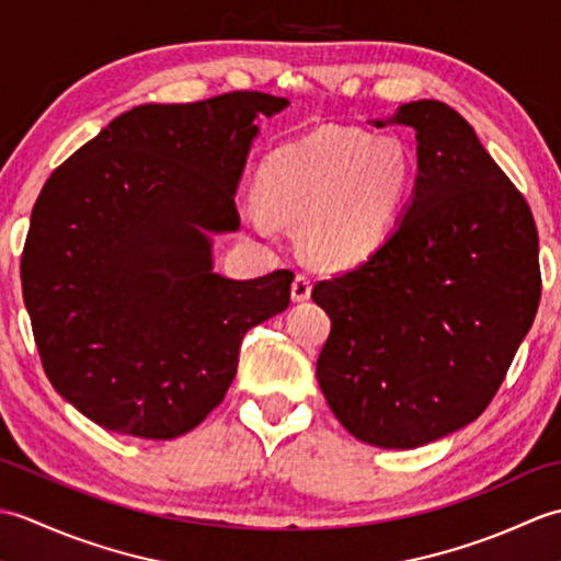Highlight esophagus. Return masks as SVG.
<instances>
[{
  "label": "esophagus",
  "mask_w": 561,
  "mask_h": 561,
  "mask_svg": "<svg viewBox=\"0 0 561 561\" xmlns=\"http://www.w3.org/2000/svg\"><path fill=\"white\" fill-rule=\"evenodd\" d=\"M308 296H311V277L299 272L291 282V299L294 301H306Z\"/></svg>",
  "instance_id": "obj_1"
}]
</instances>
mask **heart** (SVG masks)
Returning a JSON list of instances; mask_svg holds the SVG:
<instances>
[{"mask_svg": "<svg viewBox=\"0 0 561 561\" xmlns=\"http://www.w3.org/2000/svg\"><path fill=\"white\" fill-rule=\"evenodd\" d=\"M414 178L410 147L398 137L325 129L272 151L257 175L260 195L277 219L301 221L308 253L347 265L386 241ZM257 231L267 214L245 207Z\"/></svg>", "mask_w": 561, "mask_h": 561, "instance_id": "obj_1", "label": "heart"}]
</instances>
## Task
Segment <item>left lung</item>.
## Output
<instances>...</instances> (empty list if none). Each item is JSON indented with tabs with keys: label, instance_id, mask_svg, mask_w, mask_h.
<instances>
[{
	"label": "left lung",
	"instance_id": "obj_1",
	"mask_svg": "<svg viewBox=\"0 0 561 561\" xmlns=\"http://www.w3.org/2000/svg\"><path fill=\"white\" fill-rule=\"evenodd\" d=\"M390 123L416 133L414 193L371 255L313 287L332 320L316 376L354 438L420 448L494 400L542 277L528 202L468 121L414 101Z\"/></svg>",
	"mask_w": 561,
	"mask_h": 561
}]
</instances>
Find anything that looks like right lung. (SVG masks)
Wrapping results in <instances>:
<instances>
[{
	"instance_id": "1",
	"label": "right lung",
	"mask_w": 561,
	"mask_h": 561,
	"mask_svg": "<svg viewBox=\"0 0 561 561\" xmlns=\"http://www.w3.org/2000/svg\"><path fill=\"white\" fill-rule=\"evenodd\" d=\"M260 91L147 103L57 165L31 214L21 287L53 388L115 434L169 440L229 390L250 328L289 306V270L211 272L209 231H236Z\"/></svg>"
}]
</instances>
